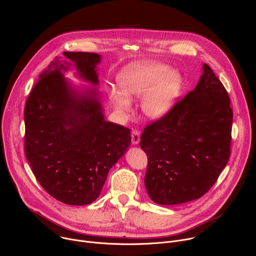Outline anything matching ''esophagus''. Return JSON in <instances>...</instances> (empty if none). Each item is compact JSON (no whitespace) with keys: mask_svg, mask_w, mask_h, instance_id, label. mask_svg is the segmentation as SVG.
Listing matches in <instances>:
<instances>
[{"mask_svg":"<svg viewBox=\"0 0 256 256\" xmlns=\"http://www.w3.org/2000/svg\"><path fill=\"white\" fill-rule=\"evenodd\" d=\"M140 142V132L138 130H132V142L134 144H138Z\"/></svg>","mask_w":256,"mask_h":256,"instance_id":"obj_1","label":"esophagus"}]
</instances>
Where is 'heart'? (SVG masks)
<instances>
[{
    "label": "heart",
    "mask_w": 256,
    "mask_h": 256,
    "mask_svg": "<svg viewBox=\"0 0 256 256\" xmlns=\"http://www.w3.org/2000/svg\"><path fill=\"white\" fill-rule=\"evenodd\" d=\"M120 92L112 91L110 98L122 110H128V99L142 98V112L150 118L158 120L167 114L178 98L181 76L165 64L156 62H134L128 64L118 77Z\"/></svg>",
    "instance_id": "heart-1"
}]
</instances>
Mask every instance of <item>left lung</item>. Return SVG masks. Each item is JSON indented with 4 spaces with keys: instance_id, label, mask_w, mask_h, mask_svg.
Instances as JSON below:
<instances>
[{
    "instance_id": "obj_1",
    "label": "left lung",
    "mask_w": 256,
    "mask_h": 256,
    "mask_svg": "<svg viewBox=\"0 0 256 256\" xmlns=\"http://www.w3.org/2000/svg\"><path fill=\"white\" fill-rule=\"evenodd\" d=\"M196 88L163 118L144 128L140 147L147 154L144 186L159 204L202 198L216 184L231 154L233 110L210 66Z\"/></svg>"
}]
</instances>
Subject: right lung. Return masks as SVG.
<instances>
[{
    "mask_svg": "<svg viewBox=\"0 0 256 256\" xmlns=\"http://www.w3.org/2000/svg\"><path fill=\"white\" fill-rule=\"evenodd\" d=\"M79 75L97 84L94 52H64ZM54 58L40 75L24 109V150L42 188L72 206L93 202L106 177L130 144V132L107 122L95 92L79 96L68 86L62 72L68 66Z\"/></svg>",
    "mask_w": 256,
    "mask_h": 256,
    "instance_id": "1",
    "label": "right lung"
}]
</instances>
